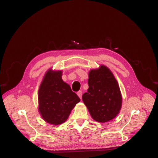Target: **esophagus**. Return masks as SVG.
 I'll return each instance as SVG.
<instances>
[{
  "label": "esophagus",
  "instance_id": "34e87169",
  "mask_svg": "<svg viewBox=\"0 0 158 158\" xmlns=\"http://www.w3.org/2000/svg\"><path fill=\"white\" fill-rule=\"evenodd\" d=\"M77 95L79 96V97L80 98H81V97H82V91H79V92L77 93Z\"/></svg>",
  "mask_w": 158,
  "mask_h": 158
}]
</instances>
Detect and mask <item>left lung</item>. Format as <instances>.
<instances>
[{"mask_svg":"<svg viewBox=\"0 0 158 158\" xmlns=\"http://www.w3.org/2000/svg\"><path fill=\"white\" fill-rule=\"evenodd\" d=\"M88 82V92L82 98L93 119L104 123L117 117L121 109L122 95L111 70L104 65L91 70Z\"/></svg>","mask_w":158,"mask_h":158,"instance_id":"left-lung-1","label":"left lung"}]
</instances>
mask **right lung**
<instances>
[{
    "mask_svg": "<svg viewBox=\"0 0 158 158\" xmlns=\"http://www.w3.org/2000/svg\"><path fill=\"white\" fill-rule=\"evenodd\" d=\"M61 71L48 70L38 91L39 112L48 123L60 125L69 118L80 98L61 78Z\"/></svg>",
    "mask_w": 158,
    "mask_h": 158,
    "instance_id": "obj_1",
    "label": "right lung"
}]
</instances>
